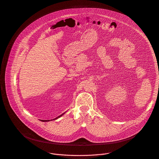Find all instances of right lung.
I'll return each instance as SVG.
<instances>
[{
	"mask_svg": "<svg viewBox=\"0 0 159 159\" xmlns=\"http://www.w3.org/2000/svg\"><path fill=\"white\" fill-rule=\"evenodd\" d=\"M64 114H62V115H61V116H59V117H56V118H55V119H53V120H56V119H58V118H59V117H61V116H63V115H64ZM48 121H50V120H43V122H48Z\"/></svg>",
	"mask_w": 159,
	"mask_h": 159,
	"instance_id": "obj_1",
	"label": "right lung"
}]
</instances>
